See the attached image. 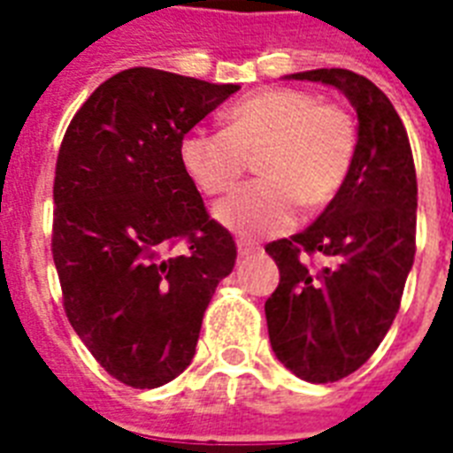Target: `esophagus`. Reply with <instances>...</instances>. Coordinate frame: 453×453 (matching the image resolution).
Listing matches in <instances>:
<instances>
[{
    "label": "esophagus",
    "instance_id": "esophagus-1",
    "mask_svg": "<svg viewBox=\"0 0 453 453\" xmlns=\"http://www.w3.org/2000/svg\"><path fill=\"white\" fill-rule=\"evenodd\" d=\"M261 251V247L258 244H254V242H240L237 244V254H240V258H249V256H254Z\"/></svg>",
    "mask_w": 453,
    "mask_h": 453
}]
</instances>
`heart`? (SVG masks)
<instances>
[{
	"label": "heart",
	"mask_w": 453,
	"mask_h": 453,
	"mask_svg": "<svg viewBox=\"0 0 453 453\" xmlns=\"http://www.w3.org/2000/svg\"><path fill=\"white\" fill-rule=\"evenodd\" d=\"M357 148L348 110L319 103L301 88L256 91L226 110V129H195L180 141V162L199 190L216 197L233 190L258 155L261 180L244 185L216 206L220 226L242 237L287 233L301 202L329 204L350 173Z\"/></svg>",
	"instance_id": "1"
}]
</instances>
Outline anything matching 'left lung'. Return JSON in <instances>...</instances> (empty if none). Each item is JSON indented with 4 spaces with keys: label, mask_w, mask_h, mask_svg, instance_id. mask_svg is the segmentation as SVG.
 <instances>
[{
    "label": "left lung",
    "mask_w": 453,
    "mask_h": 453,
    "mask_svg": "<svg viewBox=\"0 0 453 453\" xmlns=\"http://www.w3.org/2000/svg\"><path fill=\"white\" fill-rule=\"evenodd\" d=\"M343 91L357 110L350 173L319 219L265 251L280 284L265 301L270 345L308 383L357 372L386 338L416 254L414 155L404 124L373 81L343 67L291 74ZM319 253L323 265L310 266Z\"/></svg>",
    "instance_id": "1"
}]
</instances>
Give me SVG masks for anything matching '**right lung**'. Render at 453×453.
I'll return each mask as SVG.
<instances>
[{"instance_id":"right-lung-1","label":"right lung","mask_w":453,"mask_h":453,"mask_svg":"<svg viewBox=\"0 0 453 453\" xmlns=\"http://www.w3.org/2000/svg\"><path fill=\"white\" fill-rule=\"evenodd\" d=\"M234 91L131 67L88 96L63 136L51 234L63 305L124 386L159 388L188 369L206 305L234 268L233 234L180 162L185 134ZM178 241L186 251L169 257Z\"/></svg>"}]
</instances>
